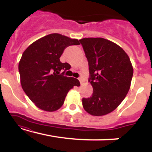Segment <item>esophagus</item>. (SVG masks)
<instances>
[{
    "mask_svg": "<svg viewBox=\"0 0 152 152\" xmlns=\"http://www.w3.org/2000/svg\"><path fill=\"white\" fill-rule=\"evenodd\" d=\"M78 80H79L80 83H81V84H82V83H83V78H82V77H79V78H78Z\"/></svg>",
    "mask_w": 152,
    "mask_h": 152,
    "instance_id": "obj_1",
    "label": "esophagus"
}]
</instances>
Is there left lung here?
I'll return each mask as SVG.
<instances>
[{"mask_svg": "<svg viewBox=\"0 0 152 152\" xmlns=\"http://www.w3.org/2000/svg\"><path fill=\"white\" fill-rule=\"evenodd\" d=\"M88 63L93 87L90 98H83V109L93 116H103L118 107L126 97L133 76L129 57L119 46L103 38L79 40Z\"/></svg>", "mask_w": 152, "mask_h": 152, "instance_id": "left-lung-1", "label": "left lung"}]
</instances>
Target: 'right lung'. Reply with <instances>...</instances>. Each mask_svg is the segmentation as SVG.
I'll list each match as a JSON object with an SVG mask.
<instances>
[{"instance_id":"obj_1","label":"right lung","mask_w":152,"mask_h":152,"mask_svg":"<svg viewBox=\"0 0 152 152\" xmlns=\"http://www.w3.org/2000/svg\"><path fill=\"white\" fill-rule=\"evenodd\" d=\"M79 44L77 39L51 34L36 41L23 52L18 64L20 83L39 109L56 111L64 104L69 91L80 86L78 79L64 76L71 66L60 61L66 47ZM62 70L64 71L61 74Z\"/></svg>"}]
</instances>
